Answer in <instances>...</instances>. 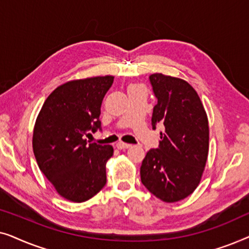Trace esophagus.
<instances>
[{"instance_id": "obj_1", "label": "esophagus", "mask_w": 249, "mask_h": 249, "mask_svg": "<svg viewBox=\"0 0 249 249\" xmlns=\"http://www.w3.org/2000/svg\"><path fill=\"white\" fill-rule=\"evenodd\" d=\"M117 147L119 148V149H125V148H129L130 147V144H127V142H117Z\"/></svg>"}]
</instances>
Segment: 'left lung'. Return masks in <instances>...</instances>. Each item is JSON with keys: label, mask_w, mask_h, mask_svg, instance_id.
<instances>
[{"label": "left lung", "mask_w": 249, "mask_h": 249, "mask_svg": "<svg viewBox=\"0 0 249 249\" xmlns=\"http://www.w3.org/2000/svg\"><path fill=\"white\" fill-rule=\"evenodd\" d=\"M158 104L152 125H164L159 148L142 160V185L165 203L179 202L199 185L209 156L210 128L204 105L192 85L181 78L149 76Z\"/></svg>", "instance_id": "1"}]
</instances>
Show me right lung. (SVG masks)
<instances>
[{"label":"right lung","mask_w":249,"mask_h":249,"mask_svg":"<svg viewBox=\"0 0 249 249\" xmlns=\"http://www.w3.org/2000/svg\"><path fill=\"white\" fill-rule=\"evenodd\" d=\"M113 76L67 81L49 95L37 115L33 151L40 171L61 197L86 202L107 183L111 145L87 144L85 136L101 128L102 101Z\"/></svg>","instance_id":"add662e5"}]
</instances>
